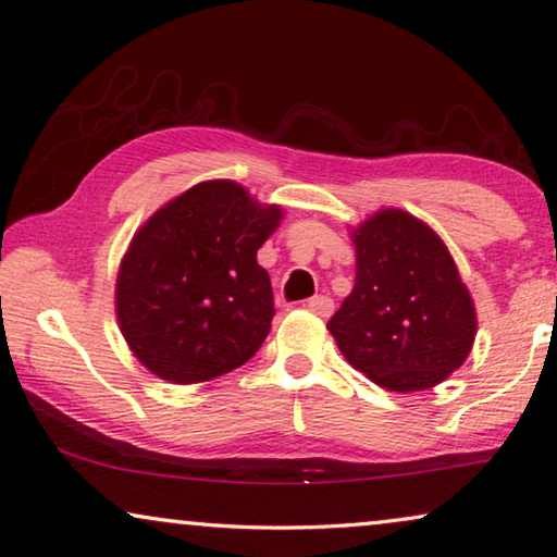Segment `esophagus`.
I'll return each instance as SVG.
<instances>
[{
  "instance_id": "obj_1",
  "label": "esophagus",
  "mask_w": 557,
  "mask_h": 557,
  "mask_svg": "<svg viewBox=\"0 0 557 557\" xmlns=\"http://www.w3.org/2000/svg\"><path fill=\"white\" fill-rule=\"evenodd\" d=\"M306 308L311 313L321 315V319H329V315L333 313V301L329 296H313V298H308V301H306Z\"/></svg>"
}]
</instances>
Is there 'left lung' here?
I'll return each instance as SVG.
<instances>
[{
    "label": "left lung",
    "instance_id": "8db88e82",
    "mask_svg": "<svg viewBox=\"0 0 557 557\" xmlns=\"http://www.w3.org/2000/svg\"><path fill=\"white\" fill-rule=\"evenodd\" d=\"M350 236L356 284L329 321L341 354L388 391L438 386L463 366L478 331L446 244L400 209L373 213Z\"/></svg>",
    "mask_w": 557,
    "mask_h": 557
}]
</instances>
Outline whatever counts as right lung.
<instances>
[{
	"label": "right lung",
	"mask_w": 557,
	"mask_h": 557,
	"mask_svg": "<svg viewBox=\"0 0 557 557\" xmlns=\"http://www.w3.org/2000/svg\"><path fill=\"white\" fill-rule=\"evenodd\" d=\"M281 216L221 178L191 186L136 231L119 267L116 319L151 373L211 381L261 348L276 311L256 251Z\"/></svg>",
	"instance_id": "1"
}]
</instances>
